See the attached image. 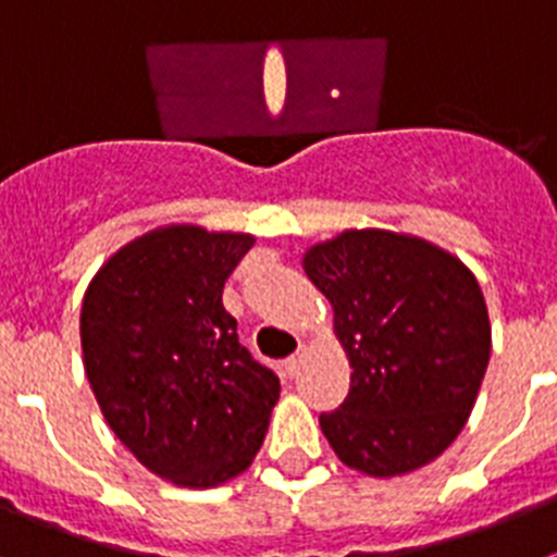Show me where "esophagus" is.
I'll use <instances>...</instances> for the list:
<instances>
[{
    "label": "esophagus",
    "mask_w": 557,
    "mask_h": 557,
    "mask_svg": "<svg viewBox=\"0 0 557 557\" xmlns=\"http://www.w3.org/2000/svg\"><path fill=\"white\" fill-rule=\"evenodd\" d=\"M301 362H304V348H298V351H295L293 357H289L287 362H284V371H287L289 379H295V376H298V373H301Z\"/></svg>",
    "instance_id": "34e87169"
}]
</instances>
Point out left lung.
Returning a JSON list of instances; mask_svg holds the SVG:
<instances>
[{"label": "left lung", "mask_w": 557, "mask_h": 557, "mask_svg": "<svg viewBox=\"0 0 557 557\" xmlns=\"http://www.w3.org/2000/svg\"><path fill=\"white\" fill-rule=\"evenodd\" d=\"M334 309L351 387L321 430L334 455L398 476L444 455L469 421L491 357L474 273L449 250L396 231H343L304 253Z\"/></svg>", "instance_id": "left-lung-1"}]
</instances>
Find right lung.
<instances>
[{
    "mask_svg": "<svg viewBox=\"0 0 557 557\" xmlns=\"http://www.w3.org/2000/svg\"><path fill=\"white\" fill-rule=\"evenodd\" d=\"M253 243L164 225L116 250L83 295V366L108 426L145 469L184 488L243 474L282 393L223 307Z\"/></svg>",
    "mask_w": 557,
    "mask_h": 557,
    "instance_id": "obj_1",
    "label": "right lung"
}]
</instances>
